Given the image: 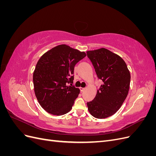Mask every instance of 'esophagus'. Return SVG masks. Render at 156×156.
Instances as JSON below:
<instances>
[{"mask_svg":"<svg viewBox=\"0 0 156 156\" xmlns=\"http://www.w3.org/2000/svg\"><path fill=\"white\" fill-rule=\"evenodd\" d=\"M79 89H80V91H81V92H83V91L84 90H85V88H82V87H80V88H79Z\"/></svg>","mask_w":156,"mask_h":156,"instance_id":"34e87169","label":"esophagus"}]
</instances>
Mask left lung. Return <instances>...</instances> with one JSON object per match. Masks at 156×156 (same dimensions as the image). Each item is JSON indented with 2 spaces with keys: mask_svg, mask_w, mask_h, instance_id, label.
Segmentation results:
<instances>
[{
  "mask_svg": "<svg viewBox=\"0 0 156 156\" xmlns=\"http://www.w3.org/2000/svg\"><path fill=\"white\" fill-rule=\"evenodd\" d=\"M103 84L95 98L87 102L88 109L96 119H105L119 109L128 94L130 73L120 56L105 48L87 52Z\"/></svg>",
  "mask_w": 156,
  "mask_h": 156,
  "instance_id": "1",
  "label": "left lung"
}]
</instances>
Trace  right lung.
Listing matches in <instances>:
<instances>
[{
    "label": "right lung",
    "mask_w": 156,
    "mask_h": 156,
    "mask_svg": "<svg viewBox=\"0 0 156 156\" xmlns=\"http://www.w3.org/2000/svg\"><path fill=\"white\" fill-rule=\"evenodd\" d=\"M85 56L84 52L66 45L56 46L41 56L33 73V83L37 100L47 112L60 116L71 110L80 92L72 85L74 67Z\"/></svg>",
    "instance_id": "right-lung-1"
}]
</instances>
